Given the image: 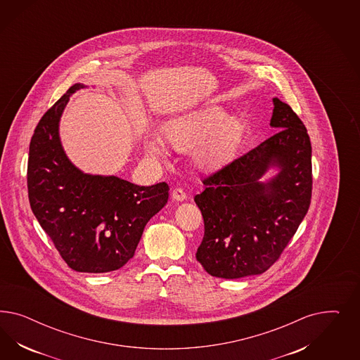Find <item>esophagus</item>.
Masks as SVG:
<instances>
[{
  "instance_id": "34e87169",
  "label": "esophagus",
  "mask_w": 360,
  "mask_h": 360,
  "mask_svg": "<svg viewBox=\"0 0 360 360\" xmlns=\"http://www.w3.org/2000/svg\"><path fill=\"white\" fill-rule=\"evenodd\" d=\"M172 195H173V199L176 200V202H184L185 199H187V194L184 191V188H181V187H176V188H174Z\"/></svg>"
}]
</instances>
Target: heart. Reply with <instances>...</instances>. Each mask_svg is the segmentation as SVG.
Returning <instances> with one entry per match:
<instances>
[{
    "mask_svg": "<svg viewBox=\"0 0 360 360\" xmlns=\"http://www.w3.org/2000/svg\"><path fill=\"white\" fill-rule=\"evenodd\" d=\"M229 119V113L221 108L196 110L170 121L165 127V136L167 141L181 150L193 149L210 136L196 150V160L202 165L214 164L227 154L238 134L236 122L224 126ZM145 148L153 155H164L166 153L164 140L157 133L146 137Z\"/></svg>",
    "mask_w": 360,
    "mask_h": 360,
    "instance_id": "heart-1",
    "label": "heart"
}]
</instances>
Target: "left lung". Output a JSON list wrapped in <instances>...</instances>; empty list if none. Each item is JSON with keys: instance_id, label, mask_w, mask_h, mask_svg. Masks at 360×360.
I'll return each mask as SVG.
<instances>
[{"instance_id": "left-lung-1", "label": "left lung", "mask_w": 360, "mask_h": 360, "mask_svg": "<svg viewBox=\"0 0 360 360\" xmlns=\"http://www.w3.org/2000/svg\"><path fill=\"white\" fill-rule=\"evenodd\" d=\"M276 134L206 176L194 198L205 221L196 260L220 278L268 271L305 218L311 199V143L304 122L273 98ZM271 167L279 173L262 183Z\"/></svg>"}]
</instances>
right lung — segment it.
Instances as JSON below:
<instances>
[{
    "label": "right lung",
    "mask_w": 360,
    "mask_h": 360,
    "mask_svg": "<svg viewBox=\"0 0 360 360\" xmlns=\"http://www.w3.org/2000/svg\"><path fill=\"white\" fill-rule=\"evenodd\" d=\"M74 84L34 131L27 162L30 207L67 265L84 273L117 271L134 256L146 223L164 207L169 186H137L83 173L67 158L59 120Z\"/></svg>",
    "instance_id": "1"
}]
</instances>
